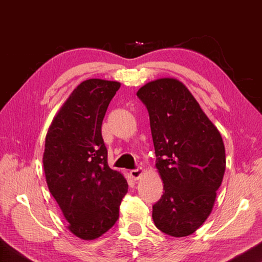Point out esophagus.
Instances as JSON below:
<instances>
[{"label":"esophagus","mask_w":262,"mask_h":262,"mask_svg":"<svg viewBox=\"0 0 262 262\" xmlns=\"http://www.w3.org/2000/svg\"><path fill=\"white\" fill-rule=\"evenodd\" d=\"M129 174H130V177H132L133 179L137 180L142 176V168L141 167H136V168H134V170H132L129 172Z\"/></svg>","instance_id":"34e87169"}]
</instances>
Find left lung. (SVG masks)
I'll use <instances>...</instances> for the list:
<instances>
[{"instance_id": "left-lung-1", "label": "left lung", "mask_w": 262, "mask_h": 262, "mask_svg": "<svg viewBox=\"0 0 262 262\" xmlns=\"http://www.w3.org/2000/svg\"><path fill=\"white\" fill-rule=\"evenodd\" d=\"M136 95L148 110L164 184L162 198L152 206L155 225L172 237L189 236L210 215L223 180V140L178 79L150 82Z\"/></svg>"}]
</instances>
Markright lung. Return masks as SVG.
Here are the masks:
<instances>
[{"label":"right lung","instance_id":"right-lung-1","mask_svg":"<svg viewBox=\"0 0 262 262\" xmlns=\"http://www.w3.org/2000/svg\"><path fill=\"white\" fill-rule=\"evenodd\" d=\"M120 83L91 78L69 96L48 129L42 163L48 189L75 236L92 241L113 227L128 190L110 168L101 123Z\"/></svg>","mask_w":262,"mask_h":262}]
</instances>
